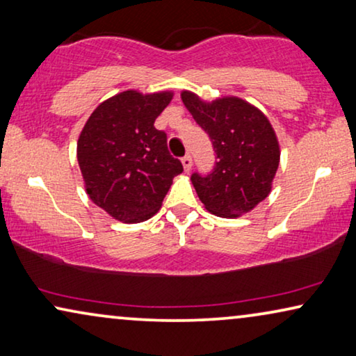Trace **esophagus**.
<instances>
[{"label":"esophagus","mask_w":356,"mask_h":356,"mask_svg":"<svg viewBox=\"0 0 356 356\" xmlns=\"http://www.w3.org/2000/svg\"><path fill=\"white\" fill-rule=\"evenodd\" d=\"M182 164H184V169L185 171H190V169H192V156H190V154H185V156L182 158Z\"/></svg>","instance_id":"obj_1"}]
</instances>
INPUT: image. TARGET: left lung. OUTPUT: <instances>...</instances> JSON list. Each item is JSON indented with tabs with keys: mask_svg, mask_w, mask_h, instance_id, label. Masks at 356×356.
<instances>
[{
	"mask_svg": "<svg viewBox=\"0 0 356 356\" xmlns=\"http://www.w3.org/2000/svg\"><path fill=\"white\" fill-rule=\"evenodd\" d=\"M182 102L208 134L218 159L207 176L192 174L198 198L221 218L252 211L271 192L279 168V142L268 118L235 97L204 103L195 93L182 92Z\"/></svg>",
	"mask_w": 356,
	"mask_h": 356,
	"instance_id": "1",
	"label": "left lung"
}]
</instances>
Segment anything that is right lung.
I'll list each match as a JSON object with an SVG mask.
<instances>
[{
    "label": "right lung",
    "instance_id": "right-lung-1",
    "mask_svg": "<svg viewBox=\"0 0 356 356\" xmlns=\"http://www.w3.org/2000/svg\"><path fill=\"white\" fill-rule=\"evenodd\" d=\"M172 92L118 93L92 113L80 132L77 161L92 202L118 221L134 224L158 213L182 163L154 127Z\"/></svg>",
    "mask_w": 356,
    "mask_h": 356
}]
</instances>
